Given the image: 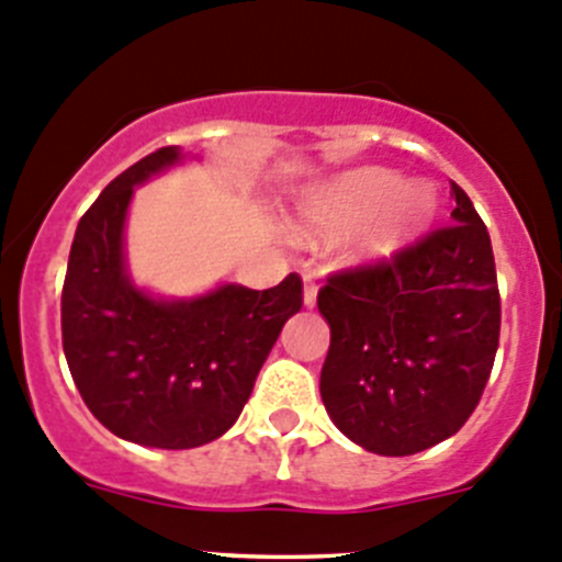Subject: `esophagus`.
Returning <instances> with one entry per match:
<instances>
[{
  "label": "esophagus",
  "instance_id": "esophagus-1",
  "mask_svg": "<svg viewBox=\"0 0 562 562\" xmlns=\"http://www.w3.org/2000/svg\"><path fill=\"white\" fill-rule=\"evenodd\" d=\"M315 296H318V288H315V282L310 280V277H304V296H302L304 307L313 310L315 307Z\"/></svg>",
  "mask_w": 562,
  "mask_h": 562
}]
</instances>
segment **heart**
Returning a JSON list of instances; mask_svg holds the SVG:
<instances>
[{"mask_svg": "<svg viewBox=\"0 0 562 562\" xmlns=\"http://www.w3.org/2000/svg\"><path fill=\"white\" fill-rule=\"evenodd\" d=\"M437 189L384 167H359L315 183L299 205V231L321 238L353 236V258L384 263L401 255L437 214Z\"/></svg>", "mask_w": 562, "mask_h": 562, "instance_id": "obj_1", "label": "heart"}]
</instances>
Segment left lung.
<instances>
[{"label":"left lung","mask_w":562,"mask_h":562,"mask_svg":"<svg viewBox=\"0 0 562 562\" xmlns=\"http://www.w3.org/2000/svg\"><path fill=\"white\" fill-rule=\"evenodd\" d=\"M453 225L392 263L318 291L331 340L321 397L331 423L375 456H412L464 426L499 342L492 238L459 183Z\"/></svg>","instance_id":"1"}]
</instances>
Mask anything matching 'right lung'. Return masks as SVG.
<instances>
[{
  "label": "right lung",
  "instance_id": "right-lung-1",
  "mask_svg": "<svg viewBox=\"0 0 562 562\" xmlns=\"http://www.w3.org/2000/svg\"><path fill=\"white\" fill-rule=\"evenodd\" d=\"M200 161L178 145L120 172L90 205L70 244L63 288V348L92 417L143 448L189 450L233 428L291 315L302 280L269 291L220 282L194 296L136 285L125 258L134 189Z\"/></svg>",
  "mask_w": 562,
  "mask_h": 562
}]
</instances>
